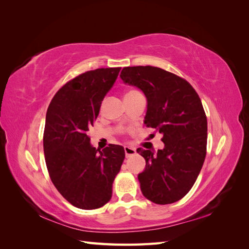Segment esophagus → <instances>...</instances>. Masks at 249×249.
<instances>
[{
	"label": "esophagus",
	"instance_id": "obj_1",
	"mask_svg": "<svg viewBox=\"0 0 249 249\" xmlns=\"http://www.w3.org/2000/svg\"><path fill=\"white\" fill-rule=\"evenodd\" d=\"M124 153H125V157L129 158L131 156H134L136 155V149L133 148V147H130V146H124Z\"/></svg>",
	"mask_w": 249,
	"mask_h": 249
}]
</instances>
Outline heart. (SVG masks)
<instances>
[{
  "mask_svg": "<svg viewBox=\"0 0 249 249\" xmlns=\"http://www.w3.org/2000/svg\"><path fill=\"white\" fill-rule=\"evenodd\" d=\"M138 91H136V90H130V91H127L126 93H125V95H124V97H127V96H131V95H133V94H135V93H137Z\"/></svg>",
  "mask_w": 249,
  "mask_h": 249,
  "instance_id": "heart-1",
  "label": "heart"
}]
</instances>
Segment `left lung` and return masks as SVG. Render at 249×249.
<instances>
[{"label": "left lung", "mask_w": 249, "mask_h": 249, "mask_svg": "<svg viewBox=\"0 0 249 249\" xmlns=\"http://www.w3.org/2000/svg\"><path fill=\"white\" fill-rule=\"evenodd\" d=\"M120 78L144 92V124L163 134V149L137 148L146 163L138 175L142 194L158 205L182 199L207 155L208 123L197 92L185 79L149 65L124 67Z\"/></svg>", "instance_id": "8db88e82"}]
</instances>
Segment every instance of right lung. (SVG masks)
Here are the masks:
<instances>
[{
  "label": "right lung",
  "mask_w": 249,
  "mask_h": 249,
  "mask_svg": "<svg viewBox=\"0 0 249 249\" xmlns=\"http://www.w3.org/2000/svg\"><path fill=\"white\" fill-rule=\"evenodd\" d=\"M119 71L109 67L79 74L58 90L47 111L43 152L49 175L59 193L79 209L106 205L124 160L122 145L109 144L101 152L87 136Z\"/></svg>",
  "instance_id": "obj_1"
}]
</instances>
